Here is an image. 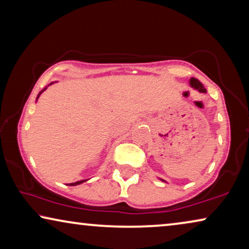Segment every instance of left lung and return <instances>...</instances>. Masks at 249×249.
I'll use <instances>...</instances> for the list:
<instances>
[{
  "mask_svg": "<svg viewBox=\"0 0 249 249\" xmlns=\"http://www.w3.org/2000/svg\"><path fill=\"white\" fill-rule=\"evenodd\" d=\"M190 86L192 87V88L193 89H195V90H198L199 92H206V89L204 88V87H203V85L201 82L198 81L197 79H195V78H191L190 79ZM161 179V178H160ZM162 181H166V180H163V179H161Z\"/></svg>",
  "mask_w": 249,
  "mask_h": 249,
  "instance_id": "left-lung-1",
  "label": "left lung"
}]
</instances>
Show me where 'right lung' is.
Listing matches in <instances>:
<instances>
[{"mask_svg":"<svg viewBox=\"0 0 249 249\" xmlns=\"http://www.w3.org/2000/svg\"><path fill=\"white\" fill-rule=\"evenodd\" d=\"M53 83H54V82H51V83H50V85H48V86H51V85H53ZM48 86H47V87H48ZM47 87H46V88H44V89H43V90H41V91H40V92H39V93H38V96H37V99H38V98H39V96H40V94H41V93H43V92H44V91H45V90H46V89H47ZM37 99H36V101H37ZM87 180H88V179H82V180H79V181H75V183H71V184H68V185H70V186H76V185H80V184H82V183H85V181H87Z\"/></svg>","mask_w":249,"mask_h":249,"instance_id":"right-lung-1","label":"right lung"}]
</instances>
